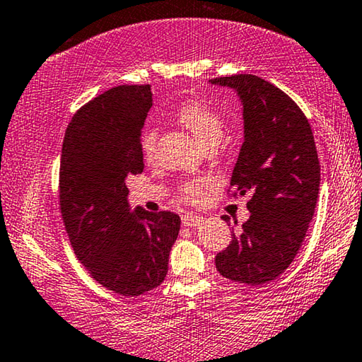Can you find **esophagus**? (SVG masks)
<instances>
[{"instance_id":"1","label":"esophagus","mask_w":362,"mask_h":362,"mask_svg":"<svg viewBox=\"0 0 362 362\" xmlns=\"http://www.w3.org/2000/svg\"><path fill=\"white\" fill-rule=\"evenodd\" d=\"M181 220H182V226H199L200 225V221H202V216H199V215H192V214H185L181 216Z\"/></svg>"}]
</instances>
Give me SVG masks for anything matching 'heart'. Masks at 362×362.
<instances>
[{
	"label": "heart",
	"instance_id": "obj_1",
	"mask_svg": "<svg viewBox=\"0 0 362 362\" xmlns=\"http://www.w3.org/2000/svg\"><path fill=\"white\" fill-rule=\"evenodd\" d=\"M175 118L186 131L191 132V136L196 139V142L204 150H212L220 146L223 141L226 124L223 116L218 111L207 107V105L199 102H189L181 105L176 110ZM157 131L152 127H146L141 136V146L146 158H152L157 146ZM209 187V181L202 180H191L182 182L180 186V197L186 202H199L204 197L205 191Z\"/></svg>",
	"mask_w": 362,
	"mask_h": 362
}]
</instances>
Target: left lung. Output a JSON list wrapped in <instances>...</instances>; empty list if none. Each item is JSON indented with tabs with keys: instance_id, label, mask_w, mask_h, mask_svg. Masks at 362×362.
<instances>
[{
	"instance_id": "1",
	"label": "left lung",
	"mask_w": 362,
	"mask_h": 362,
	"mask_svg": "<svg viewBox=\"0 0 362 362\" xmlns=\"http://www.w3.org/2000/svg\"><path fill=\"white\" fill-rule=\"evenodd\" d=\"M210 82L235 88L243 103L244 142L230 187L235 197L251 194V216L233 231L215 265L228 280L264 285L290 267L314 216L320 186L314 134L301 108L262 77L235 74Z\"/></svg>"
}]
</instances>
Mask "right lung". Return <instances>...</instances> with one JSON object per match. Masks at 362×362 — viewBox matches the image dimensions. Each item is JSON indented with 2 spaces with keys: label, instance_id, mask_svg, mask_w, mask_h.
I'll return each mask as SVG.
<instances>
[{
  "label": "right lung",
  "instance_id": "obj_1",
  "mask_svg": "<svg viewBox=\"0 0 362 362\" xmlns=\"http://www.w3.org/2000/svg\"><path fill=\"white\" fill-rule=\"evenodd\" d=\"M150 86H118L76 111L59 166V209L77 259L113 293L141 296L165 280L181 218L127 204L126 177L144 171L141 131Z\"/></svg>",
  "mask_w": 362,
  "mask_h": 362
}]
</instances>
